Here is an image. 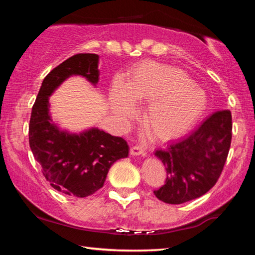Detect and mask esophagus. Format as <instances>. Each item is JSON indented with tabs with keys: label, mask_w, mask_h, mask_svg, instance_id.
I'll list each match as a JSON object with an SVG mask.
<instances>
[{
	"label": "esophagus",
	"mask_w": 255,
	"mask_h": 255,
	"mask_svg": "<svg viewBox=\"0 0 255 255\" xmlns=\"http://www.w3.org/2000/svg\"><path fill=\"white\" fill-rule=\"evenodd\" d=\"M130 154L131 155H141V156H145L146 152L143 149V147H140V146H138V145H135L130 148Z\"/></svg>",
	"instance_id": "34e87169"
}]
</instances>
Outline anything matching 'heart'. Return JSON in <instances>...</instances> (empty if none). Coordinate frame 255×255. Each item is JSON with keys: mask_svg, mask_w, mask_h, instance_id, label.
Here are the masks:
<instances>
[{"mask_svg": "<svg viewBox=\"0 0 255 255\" xmlns=\"http://www.w3.org/2000/svg\"><path fill=\"white\" fill-rule=\"evenodd\" d=\"M110 101L112 111L122 118L135 115L132 102H148L144 126L154 139L163 143L188 133L208 105L206 93L184 72L149 60L132 68L126 85L116 82Z\"/></svg>", "mask_w": 255, "mask_h": 255, "instance_id": "b5f03b06", "label": "heart"}]
</instances>
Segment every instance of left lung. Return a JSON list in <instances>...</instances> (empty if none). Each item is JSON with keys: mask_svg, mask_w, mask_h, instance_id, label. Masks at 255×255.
<instances>
[{"mask_svg": "<svg viewBox=\"0 0 255 255\" xmlns=\"http://www.w3.org/2000/svg\"><path fill=\"white\" fill-rule=\"evenodd\" d=\"M232 141V114L217 111L182 140L157 149L155 156L166 170V180L154 195L171 205L199 198L222 174Z\"/></svg>", "mask_w": 255, "mask_h": 255, "instance_id": "1", "label": "left lung"}]
</instances>
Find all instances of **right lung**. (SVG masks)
Returning a JSON list of instances; mask_svg holds the SVG:
<instances>
[{"instance_id":"add662e5","label":"right lung","mask_w":255,"mask_h":255,"mask_svg":"<svg viewBox=\"0 0 255 255\" xmlns=\"http://www.w3.org/2000/svg\"><path fill=\"white\" fill-rule=\"evenodd\" d=\"M99 56L76 54L64 60L42 81L32 107L29 124V145L41 165L42 174L54 189L68 196L84 198L105 184L110 166L128 156V144L98 128L81 133L60 130L50 118L49 96L72 75L99 82Z\"/></svg>"}]
</instances>
